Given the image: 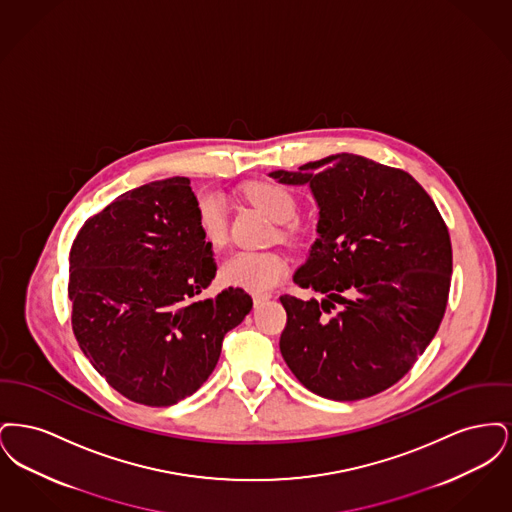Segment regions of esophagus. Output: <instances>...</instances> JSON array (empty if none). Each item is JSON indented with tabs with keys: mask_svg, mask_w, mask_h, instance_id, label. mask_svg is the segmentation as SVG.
<instances>
[{
	"mask_svg": "<svg viewBox=\"0 0 512 512\" xmlns=\"http://www.w3.org/2000/svg\"><path fill=\"white\" fill-rule=\"evenodd\" d=\"M267 299H270V293H253V303L255 305H261Z\"/></svg>",
	"mask_w": 512,
	"mask_h": 512,
	"instance_id": "obj_1",
	"label": "esophagus"
}]
</instances>
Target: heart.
Here are the masks:
<instances>
[{
	"label": "heart",
	"mask_w": 512,
	"mask_h": 512,
	"mask_svg": "<svg viewBox=\"0 0 512 512\" xmlns=\"http://www.w3.org/2000/svg\"><path fill=\"white\" fill-rule=\"evenodd\" d=\"M245 197L267 213L278 224L292 222L297 215V201L288 188L276 182H255L247 186ZM195 219L205 242L222 247L228 240V220L224 201L213 190H201L195 195ZM282 238H293L292 230H284ZM288 272L286 261L278 253H251L242 251L228 257L220 267L224 284L244 288L249 292L265 293L276 288Z\"/></svg>",
	"instance_id": "b5f03b06"
}]
</instances>
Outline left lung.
<instances>
[{"mask_svg": "<svg viewBox=\"0 0 512 512\" xmlns=\"http://www.w3.org/2000/svg\"><path fill=\"white\" fill-rule=\"evenodd\" d=\"M270 176L309 184L320 207L317 242L293 282L324 299L280 297L286 365L307 390L334 401L388 390L445 315L453 249L436 203L409 172L353 153Z\"/></svg>", "mask_w": 512, "mask_h": 512, "instance_id": "1", "label": "left lung"}]
</instances>
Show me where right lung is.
<instances>
[{"label": "right lung", "mask_w": 512, "mask_h": 512, "mask_svg": "<svg viewBox=\"0 0 512 512\" xmlns=\"http://www.w3.org/2000/svg\"><path fill=\"white\" fill-rule=\"evenodd\" d=\"M217 274L190 180L149 182L82 224L69 253L73 332L126 399L169 407L201 388L251 311L242 288L197 299Z\"/></svg>", "instance_id": "right-lung-1"}]
</instances>
